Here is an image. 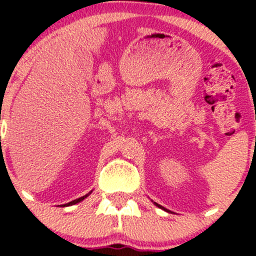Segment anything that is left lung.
Masks as SVG:
<instances>
[{
  "mask_svg": "<svg viewBox=\"0 0 256 256\" xmlns=\"http://www.w3.org/2000/svg\"><path fill=\"white\" fill-rule=\"evenodd\" d=\"M157 206H158V204H157ZM158 207H160V208H162V209H164V210H167V209H164V207H161V206H158Z\"/></svg>",
  "mask_w": 256,
  "mask_h": 256,
  "instance_id": "8db88e82",
  "label": "left lung"
}]
</instances>
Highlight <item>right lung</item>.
Returning a JSON list of instances; mask_svg holds the SVG:
<instances>
[{
  "label": "right lung",
  "mask_w": 256,
  "mask_h": 256,
  "mask_svg": "<svg viewBox=\"0 0 256 256\" xmlns=\"http://www.w3.org/2000/svg\"><path fill=\"white\" fill-rule=\"evenodd\" d=\"M86 196H88V194H86ZM86 196H84V197H80V198H78V200H72V202L66 203V204H64V206H72V204H76V203H79L80 200H84V198L86 197Z\"/></svg>",
  "instance_id": "1"
}]
</instances>
